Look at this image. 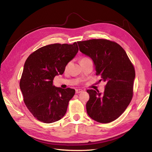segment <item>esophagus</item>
<instances>
[{"mask_svg":"<svg viewBox=\"0 0 152 152\" xmlns=\"http://www.w3.org/2000/svg\"><path fill=\"white\" fill-rule=\"evenodd\" d=\"M82 91H83V90H82V89H76L75 90V93L76 94H79V93H82Z\"/></svg>","mask_w":152,"mask_h":152,"instance_id":"esophagus-1","label":"esophagus"}]
</instances>
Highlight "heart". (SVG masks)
Returning <instances> with one entry per match:
<instances>
[{"label":"heart","mask_w":152,"mask_h":152,"mask_svg":"<svg viewBox=\"0 0 152 152\" xmlns=\"http://www.w3.org/2000/svg\"><path fill=\"white\" fill-rule=\"evenodd\" d=\"M89 58H87L86 57H84V58H82L80 59V61H84V60H86V59H88Z\"/></svg>","instance_id":"obj_1"}]
</instances>
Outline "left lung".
<instances>
[{"label":"left lung","mask_w":152,"mask_h":152,"mask_svg":"<svg viewBox=\"0 0 152 152\" xmlns=\"http://www.w3.org/2000/svg\"><path fill=\"white\" fill-rule=\"evenodd\" d=\"M80 51L94 62L96 75L105 82L103 93L89 89L86 103L88 115L96 122L109 123L120 117L129 104L133 95L135 70L124 49L106 39L78 42Z\"/></svg>","instance_id":"8db88e82"}]
</instances>
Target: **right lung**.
<instances>
[{
	"instance_id": "add662e5",
	"label": "right lung",
	"mask_w": 152,
	"mask_h": 152,
	"mask_svg": "<svg viewBox=\"0 0 152 152\" xmlns=\"http://www.w3.org/2000/svg\"><path fill=\"white\" fill-rule=\"evenodd\" d=\"M78 51L77 42L53 44L38 49L26 59L20 87L27 108L39 121L53 123L65 115L75 91L55 87L53 82Z\"/></svg>"
}]
</instances>
